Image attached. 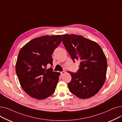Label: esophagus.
Listing matches in <instances>:
<instances>
[{
    "instance_id": "obj_1",
    "label": "esophagus",
    "mask_w": 122,
    "mask_h": 122,
    "mask_svg": "<svg viewBox=\"0 0 122 122\" xmlns=\"http://www.w3.org/2000/svg\"><path fill=\"white\" fill-rule=\"evenodd\" d=\"M65 74V71H62V72H61V76L64 75Z\"/></svg>"
}]
</instances>
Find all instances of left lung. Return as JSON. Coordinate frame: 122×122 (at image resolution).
I'll return each instance as SVG.
<instances>
[{
    "label": "left lung",
    "mask_w": 122,
    "mask_h": 122,
    "mask_svg": "<svg viewBox=\"0 0 122 122\" xmlns=\"http://www.w3.org/2000/svg\"><path fill=\"white\" fill-rule=\"evenodd\" d=\"M61 36L64 46L73 61L80 62L77 72H69L72 76L68 84L69 91L79 98H90L99 92L105 81L106 57L95 41L79 35Z\"/></svg>",
    "instance_id": "1"
}]
</instances>
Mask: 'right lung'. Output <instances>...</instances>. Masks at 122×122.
<instances>
[{
	"label": "right lung",
	"instance_id": "obj_1",
	"mask_svg": "<svg viewBox=\"0 0 122 122\" xmlns=\"http://www.w3.org/2000/svg\"><path fill=\"white\" fill-rule=\"evenodd\" d=\"M62 41L60 35L34 38L21 49L16 72L23 90L30 97L44 99L53 94L59 81V73L53 72L52 54Z\"/></svg>",
	"mask_w": 122,
	"mask_h": 122
}]
</instances>
